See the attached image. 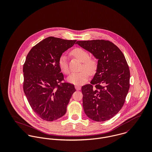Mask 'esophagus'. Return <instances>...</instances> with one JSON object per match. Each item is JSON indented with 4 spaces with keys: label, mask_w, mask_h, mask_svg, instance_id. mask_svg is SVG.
Wrapping results in <instances>:
<instances>
[{
    "label": "esophagus",
    "mask_w": 152,
    "mask_h": 152,
    "mask_svg": "<svg viewBox=\"0 0 152 152\" xmlns=\"http://www.w3.org/2000/svg\"><path fill=\"white\" fill-rule=\"evenodd\" d=\"M75 88L76 90H77V91L80 90V89H81V87H80V86H75Z\"/></svg>",
    "instance_id": "esophagus-1"
}]
</instances>
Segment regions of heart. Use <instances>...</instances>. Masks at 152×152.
I'll return each mask as SVG.
<instances>
[{
    "label": "heart",
    "instance_id": "1",
    "mask_svg": "<svg viewBox=\"0 0 152 152\" xmlns=\"http://www.w3.org/2000/svg\"><path fill=\"white\" fill-rule=\"evenodd\" d=\"M71 54L79 61L83 63L81 70L82 71L77 73H72L67 78L69 83L76 85L81 86L86 83L89 78V74L92 75L95 73L98 61L96 58L89 57V54L87 50L81 48L74 49ZM58 65L61 71L65 74L69 73V68L68 63L67 56L63 54L59 58Z\"/></svg>",
    "mask_w": 152,
    "mask_h": 152
}]
</instances>
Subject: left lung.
Instances as JSON below:
<instances>
[{
	"instance_id": "left-lung-1",
	"label": "left lung",
	"mask_w": 152,
	"mask_h": 152,
	"mask_svg": "<svg viewBox=\"0 0 152 152\" xmlns=\"http://www.w3.org/2000/svg\"><path fill=\"white\" fill-rule=\"evenodd\" d=\"M76 43L98 60L91 84L81 88L84 112L93 121H108L125 103L130 87L129 66L121 50L108 40L78 41Z\"/></svg>"
}]
</instances>
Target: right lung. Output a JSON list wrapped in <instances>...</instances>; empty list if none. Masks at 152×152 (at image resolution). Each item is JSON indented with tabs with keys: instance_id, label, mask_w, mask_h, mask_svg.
I'll use <instances>...</instances> for the list:
<instances>
[{
	"instance_id": "add662e5",
	"label": "right lung",
	"mask_w": 152,
	"mask_h": 152,
	"mask_svg": "<svg viewBox=\"0 0 152 152\" xmlns=\"http://www.w3.org/2000/svg\"><path fill=\"white\" fill-rule=\"evenodd\" d=\"M76 41L49 37L35 45L26 57L23 68V91L32 109L46 121L65 115L75 91L73 84L63 82L58 61Z\"/></svg>"
}]
</instances>
